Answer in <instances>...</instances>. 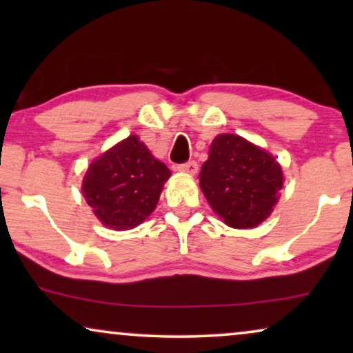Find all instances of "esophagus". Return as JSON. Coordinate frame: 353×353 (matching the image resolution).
I'll return each instance as SVG.
<instances>
[{"label":"esophagus","instance_id":"obj_1","mask_svg":"<svg viewBox=\"0 0 353 353\" xmlns=\"http://www.w3.org/2000/svg\"><path fill=\"white\" fill-rule=\"evenodd\" d=\"M178 172L181 173H188V175H196L197 170H199V165H197L196 161H190L186 163H180V165L176 167Z\"/></svg>","mask_w":353,"mask_h":353}]
</instances>
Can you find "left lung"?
<instances>
[{
  "mask_svg": "<svg viewBox=\"0 0 353 353\" xmlns=\"http://www.w3.org/2000/svg\"><path fill=\"white\" fill-rule=\"evenodd\" d=\"M283 181L272 154L231 133L212 141L199 173L207 202L231 228H255L268 219Z\"/></svg>",
  "mask_w": 353,
  "mask_h": 353,
  "instance_id": "obj_1",
  "label": "left lung"
}]
</instances>
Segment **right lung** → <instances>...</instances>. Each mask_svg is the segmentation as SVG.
<instances>
[{
	"label": "right lung",
	"mask_w": 353,
	"mask_h": 353,
	"mask_svg": "<svg viewBox=\"0 0 353 353\" xmlns=\"http://www.w3.org/2000/svg\"><path fill=\"white\" fill-rule=\"evenodd\" d=\"M170 175L165 163L157 161L137 134H130L91 162L81 192L103 225L132 230L156 209Z\"/></svg>",
	"instance_id": "right-lung-1"
}]
</instances>
